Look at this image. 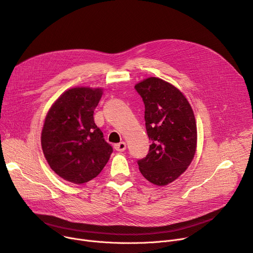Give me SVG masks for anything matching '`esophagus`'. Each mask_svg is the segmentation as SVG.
Returning <instances> with one entry per match:
<instances>
[{
	"mask_svg": "<svg viewBox=\"0 0 253 253\" xmlns=\"http://www.w3.org/2000/svg\"><path fill=\"white\" fill-rule=\"evenodd\" d=\"M114 148L118 152H124L126 150V143L124 141H121V142H119V143H116Z\"/></svg>",
	"mask_w": 253,
	"mask_h": 253,
	"instance_id": "esophagus-1",
	"label": "esophagus"
}]
</instances>
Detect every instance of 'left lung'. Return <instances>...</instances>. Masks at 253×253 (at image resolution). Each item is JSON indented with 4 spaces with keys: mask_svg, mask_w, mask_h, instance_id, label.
<instances>
[{
    "mask_svg": "<svg viewBox=\"0 0 253 253\" xmlns=\"http://www.w3.org/2000/svg\"><path fill=\"white\" fill-rule=\"evenodd\" d=\"M144 103L150 151L139 160V171L163 187L177 179L192 163L197 150V125L183 93L162 79L150 77L135 85Z\"/></svg>",
    "mask_w": 253,
    "mask_h": 253,
    "instance_id": "8db88e82",
    "label": "left lung"
}]
</instances>
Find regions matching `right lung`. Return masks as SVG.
Returning a JSON list of instances; mask_svg holds the SVG:
<instances>
[{
    "mask_svg": "<svg viewBox=\"0 0 253 253\" xmlns=\"http://www.w3.org/2000/svg\"><path fill=\"white\" fill-rule=\"evenodd\" d=\"M102 93V88L68 89L46 115L42 150L50 168L66 181L81 184L96 177L113 153L93 118Z\"/></svg>",
    "mask_w": 253,
    "mask_h": 253,
    "instance_id": "obj_1",
    "label": "right lung"
}]
</instances>
